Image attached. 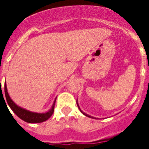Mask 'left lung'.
<instances>
[{"label":"left lung","instance_id":"8db88e82","mask_svg":"<svg viewBox=\"0 0 149 149\" xmlns=\"http://www.w3.org/2000/svg\"><path fill=\"white\" fill-rule=\"evenodd\" d=\"M77 107H78V108H79V110H80V111L81 112V113H82L83 114H84V115H85L86 116H88V117H89V118H92V119H94V117H93V116H89L88 115V114H86V113H84V112H83L82 110H81V108H80V107H79V105H78V103H77Z\"/></svg>","mask_w":149,"mask_h":149}]
</instances>
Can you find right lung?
I'll return each mask as SVG.
<instances>
[{"mask_svg":"<svg viewBox=\"0 0 149 149\" xmlns=\"http://www.w3.org/2000/svg\"><path fill=\"white\" fill-rule=\"evenodd\" d=\"M4 93L6 102H7L8 105H9L10 108H11V110L14 112V113H15L17 116L19 117L21 119H22V120L24 121V122H28V123H40V122H45V121L48 120L50 117L52 116L54 111V104L55 101H56V98H55L54 101L53 105L51 107V108L50 109L48 112L40 113H34V112L29 111V110H25V109L22 108L21 107L15 104V102L11 99L10 96L9 95V93H8L7 92V88H6V82H5L4 84ZM3 99H4V98H3ZM5 103H6V102H5Z\"/></svg>","mask_w":149,"mask_h":149,"instance_id":"right-lung-1","label":"right lung"}]
</instances>
